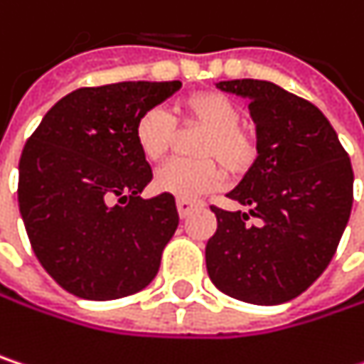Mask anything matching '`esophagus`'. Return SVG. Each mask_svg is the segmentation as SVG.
I'll list each match as a JSON object with an SVG mask.
<instances>
[{
  "label": "esophagus",
  "instance_id": "esophagus-1",
  "mask_svg": "<svg viewBox=\"0 0 364 364\" xmlns=\"http://www.w3.org/2000/svg\"><path fill=\"white\" fill-rule=\"evenodd\" d=\"M202 204L200 202H193V200H177V210H179V217H187L193 208H200Z\"/></svg>",
  "mask_w": 364,
  "mask_h": 364
}]
</instances>
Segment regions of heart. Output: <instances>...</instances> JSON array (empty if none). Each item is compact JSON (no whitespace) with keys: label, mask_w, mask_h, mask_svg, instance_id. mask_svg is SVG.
Listing matches in <instances>:
<instances>
[{"label":"heart","mask_w":364,"mask_h":364,"mask_svg":"<svg viewBox=\"0 0 364 364\" xmlns=\"http://www.w3.org/2000/svg\"><path fill=\"white\" fill-rule=\"evenodd\" d=\"M175 122L202 126L196 139L193 154L200 158L175 160L162 166L154 187L160 193L179 200H196L223 181L222 162L228 173L245 175L259 156L257 134L251 126L240 122V107L223 92L202 90L179 101ZM134 145L147 162H160L173 147L175 124L160 107L143 111L134 122Z\"/></svg>","instance_id":"obj_1"}]
</instances>
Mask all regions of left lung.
<instances>
[{
  "instance_id": "obj_1",
  "label": "left lung",
  "mask_w": 364,
  "mask_h": 364,
  "mask_svg": "<svg viewBox=\"0 0 364 364\" xmlns=\"http://www.w3.org/2000/svg\"><path fill=\"white\" fill-rule=\"evenodd\" d=\"M217 88L251 99L259 156L228 193L249 213L210 206L217 232L206 242V269L234 299L284 304L301 295L337 251L352 210V164L310 101L263 80H230Z\"/></svg>"
}]
</instances>
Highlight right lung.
<instances>
[{"label": "right lung", "mask_w": 364, "mask_h": 364, "mask_svg": "<svg viewBox=\"0 0 364 364\" xmlns=\"http://www.w3.org/2000/svg\"><path fill=\"white\" fill-rule=\"evenodd\" d=\"M181 82L77 88L48 111L18 162V208L33 253L69 293L109 301L145 289L179 225L175 198L143 200L151 168L134 122Z\"/></svg>", "instance_id": "right-lung-1"}]
</instances>
